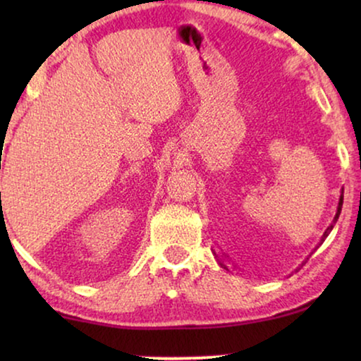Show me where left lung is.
<instances>
[{
	"instance_id": "8db88e82",
	"label": "left lung",
	"mask_w": 361,
	"mask_h": 361,
	"mask_svg": "<svg viewBox=\"0 0 361 361\" xmlns=\"http://www.w3.org/2000/svg\"><path fill=\"white\" fill-rule=\"evenodd\" d=\"M342 204H343V195H340V200H338V207H337V214H335L334 224H335V221H337V220H338V215H340V212H342ZM332 228H334V225H330V226H329V228H327V230H325V233H324V236H322V241H324L325 238H327V236H329V233H330V231H332ZM220 266H221V268L228 269V268H226V266H225L224 263H221V261H220Z\"/></svg>"
}]
</instances>
